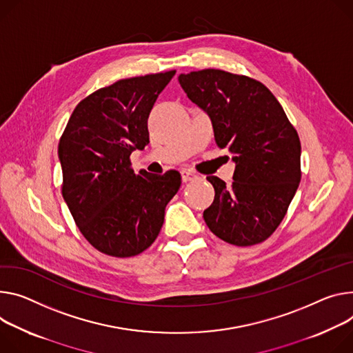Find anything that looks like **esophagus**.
I'll list each match as a JSON object with an SVG mask.
<instances>
[{
  "instance_id": "1",
  "label": "esophagus",
  "mask_w": 353,
  "mask_h": 353,
  "mask_svg": "<svg viewBox=\"0 0 353 353\" xmlns=\"http://www.w3.org/2000/svg\"><path fill=\"white\" fill-rule=\"evenodd\" d=\"M196 177H197V174H196L194 172H191V170H188V169L181 170V179H183V181H184V183L191 181V180H194Z\"/></svg>"
}]
</instances>
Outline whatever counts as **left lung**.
Listing matches in <instances>:
<instances>
[{
  "label": "left lung",
  "instance_id": "8db88e82",
  "mask_svg": "<svg viewBox=\"0 0 353 353\" xmlns=\"http://www.w3.org/2000/svg\"><path fill=\"white\" fill-rule=\"evenodd\" d=\"M187 97L211 119L219 148L234 153L231 185L216 176L204 221L236 246L268 239L284 218L301 180V145L280 103L261 81L223 70L180 74Z\"/></svg>",
  "mask_w": 353,
  "mask_h": 353
}]
</instances>
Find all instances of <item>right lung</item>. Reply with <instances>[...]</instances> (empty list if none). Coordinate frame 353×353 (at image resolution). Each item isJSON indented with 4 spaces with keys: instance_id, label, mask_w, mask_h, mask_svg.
<instances>
[{
    "instance_id": "1",
    "label": "right lung",
    "mask_w": 353,
    "mask_h": 353,
    "mask_svg": "<svg viewBox=\"0 0 353 353\" xmlns=\"http://www.w3.org/2000/svg\"><path fill=\"white\" fill-rule=\"evenodd\" d=\"M174 70L119 80L74 108L59 142L61 194L84 238L100 252L130 258L148 249L181 184L131 169L130 156L149 143L148 118Z\"/></svg>"
}]
</instances>
